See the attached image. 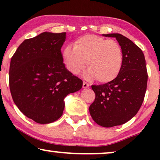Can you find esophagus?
Wrapping results in <instances>:
<instances>
[{
    "label": "esophagus",
    "instance_id": "1",
    "mask_svg": "<svg viewBox=\"0 0 160 160\" xmlns=\"http://www.w3.org/2000/svg\"><path fill=\"white\" fill-rule=\"evenodd\" d=\"M89 87V84H88V83L85 82H83V88L86 89V88H87V87Z\"/></svg>",
    "mask_w": 160,
    "mask_h": 160
}]
</instances>
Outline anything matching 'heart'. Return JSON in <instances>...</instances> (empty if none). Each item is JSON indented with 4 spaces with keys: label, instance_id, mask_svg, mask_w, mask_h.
<instances>
[{
    "label": "heart",
    "instance_id": "heart-1",
    "mask_svg": "<svg viewBox=\"0 0 160 160\" xmlns=\"http://www.w3.org/2000/svg\"><path fill=\"white\" fill-rule=\"evenodd\" d=\"M62 59L66 68L73 74L79 73L87 65L85 78H97L99 82L107 83L115 79L121 71L123 51L116 41L86 35L76 39L73 47H65Z\"/></svg>",
    "mask_w": 160,
    "mask_h": 160
}]
</instances>
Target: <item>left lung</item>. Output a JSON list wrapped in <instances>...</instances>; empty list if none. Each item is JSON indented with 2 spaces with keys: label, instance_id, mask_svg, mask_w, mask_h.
Wrapping results in <instances>:
<instances>
[{
  "label": "left lung",
  "instance_id": "1",
  "mask_svg": "<svg viewBox=\"0 0 160 160\" xmlns=\"http://www.w3.org/2000/svg\"><path fill=\"white\" fill-rule=\"evenodd\" d=\"M102 36L117 39L123 51V64L115 79L92 85L95 99L89 110L98 124L111 128L126 123L136 115L145 97L148 73L143 52L132 41L119 33Z\"/></svg>",
  "mask_w": 160,
  "mask_h": 160
}]
</instances>
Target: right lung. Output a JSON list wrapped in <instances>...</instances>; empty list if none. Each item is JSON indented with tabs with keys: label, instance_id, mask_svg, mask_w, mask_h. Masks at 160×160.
Segmentation results:
<instances>
[{
	"label": "right lung",
	"instance_id": "obj_1",
	"mask_svg": "<svg viewBox=\"0 0 160 160\" xmlns=\"http://www.w3.org/2000/svg\"><path fill=\"white\" fill-rule=\"evenodd\" d=\"M66 32H43L26 39L12 56L9 87L19 111L39 124L58 120L64 98L82 89L83 82L68 71L61 47Z\"/></svg>",
	"mask_w": 160,
	"mask_h": 160
}]
</instances>
